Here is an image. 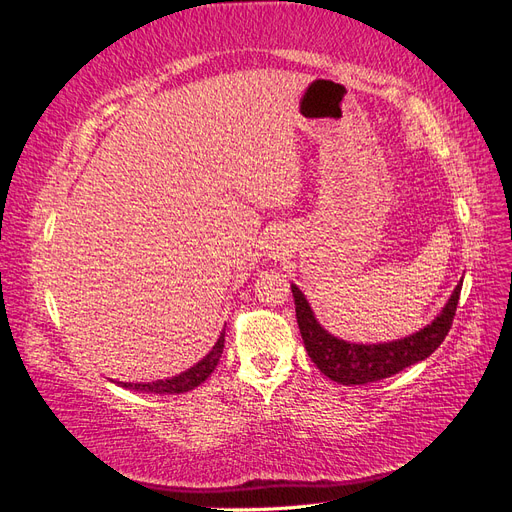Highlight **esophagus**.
Masks as SVG:
<instances>
[{"label": "esophagus", "mask_w": 512, "mask_h": 512, "mask_svg": "<svg viewBox=\"0 0 512 512\" xmlns=\"http://www.w3.org/2000/svg\"><path fill=\"white\" fill-rule=\"evenodd\" d=\"M286 247H288L286 239H284L282 235H275V232H273V235H271V237H269V241H267V252H269V256H271L273 260L282 258V256L288 252Z\"/></svg>", "instance_id": "obj_1"}]
</instances>
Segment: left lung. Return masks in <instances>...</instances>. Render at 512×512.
Here are the masks:
<instances>
[{"instance_id": "8db88e82", "label": "left lung", "mask_w": 512, "mask_h": 512, "mask_svg": "<svg viewBox=\"0 0 512 512\" xmlns=\"http://www.w3.org/2000/svg\"><path fill=\"white\" fill-rule=\"evenodd\" d=\"M290 288L294 297V309H297L299 331L309 359L333 382L352 386L391 378L399 374L401 369H406L418 361H425L429 354L436 352L448 331H451L455 309L459 303L461 282L453 290L451 299L442 307V312L425 329L384 344H354L331 335L316 320L312 307H309L299 286L290 284Z\"/></svg>"}]
</instances>
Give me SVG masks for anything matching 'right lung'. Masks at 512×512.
Returning a JSON list of instances; mask_svg holds the SVG:
<instances>
[{
	"instance_id": "right-lung-1",
	"label": "right lung",
	"mask_w": 512,
	"mask_h": 512,
	"mask_svg": "<svg viewBox=\"0 0 512 512\" xmlns=\"http://www.w3.org/2000/svg\"><path fill=\"white\" fill-rule=\"evenodd\" d=\"M222 350H224V331L220 333L218 342H215V346L209 350V354L203 356V359H200L194 367L181 371L179 376L156 380V382H119V386H123V389L141 391V393H160V395L188 393V391L196 389L198 384H203L213 374V369L220 363Z\"/></svg>"
}]
</instances>
